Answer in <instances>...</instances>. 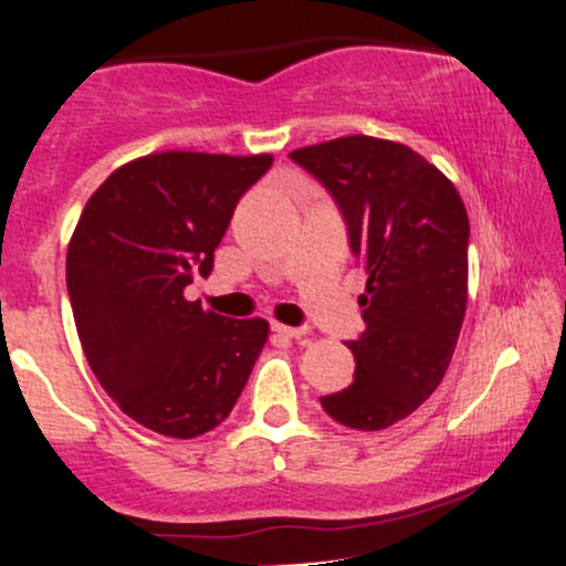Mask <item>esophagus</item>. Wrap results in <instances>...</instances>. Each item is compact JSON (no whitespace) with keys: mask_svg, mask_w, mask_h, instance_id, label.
I'll list each match as a JSON object with an SVG mask.
<instances>
[{"mask_svg":"<svg viewBox=\"0 0 566 566\" xmlns=\"http://www.w3.org/2000/svg\"><path fill=\"white\" fill-rule=\"evenodd\" d=\"M272 331H275V334L283 336V338H302V336H307V328H291V325H281V323L272 325Z\"/></svg>","mask_w":566,"mask_h":566,"instance_id":"34e87169","label":"esophagus"}]
</instances>
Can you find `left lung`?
<instances>
[{
  "label": "left lung",
  "instance_id": "obj_1",
  "mask_svg": "<svg viewBox=\"0 0 566 566\" xmlns=\"http://www.w3.org/2000/svg\"><path fill=\"white\" fill-rule=\"evenodd\" d=\"M347 219L368 275L357 298L365 331L347 342L355 381L321 397L349 429L381 431L440 387L469 298V214L455 185L421 153L368 135L291 150Z\"/></svg>",
  "mask_w": 566,
  "mask_h": 566
}]
</instances>
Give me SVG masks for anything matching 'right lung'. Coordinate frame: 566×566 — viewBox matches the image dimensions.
<instances>
[{
    "instance_id": "right-lung-1",
    "label": "right lung",
    "mask_w": 566,
    "mask_h": 566,
    "mask_svg": "<svg viewBox=\"0 0 566 566\" xmlns=\"http://www.w3.org/2000/svg\"><path fill=\"white\" fill-rule=\"evenodd\" d=\"M270 153L164 150L118 166L86 201L65 256L82 349L99 387L139 427L190 440L230 416L270 323L190 302L238 198Z\"/></svg>"
}]
</instances>
